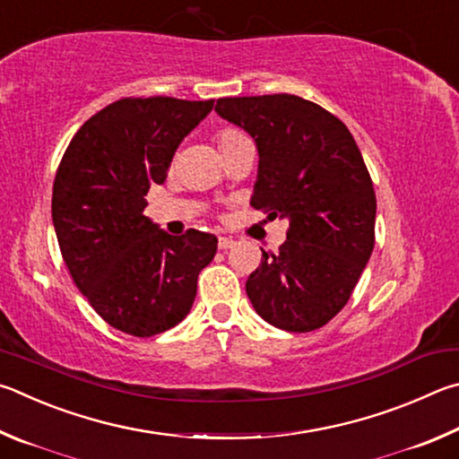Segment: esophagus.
<instances>
[{
  "label": "esophagus",
  "instance_id": "obj_1",
  "mask_svg": "<svg viewBox=\"0 0 459 459\" xmlns=\"http://www.w3.org/2000/svg\"><path fill=\"white\" fill-rule=\"evenodd\" d=\"M217 246H220V250H230V247L236 246V242L231 238H220V242H217Z\"/></svg>",
  "mask_w": 459,
  "mask_h": 459
}]
</instances>
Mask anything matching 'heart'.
<instances>
[{
    "label": "heart",
    "instance_id": "b5f03b06",
    "mask_svg": "<svg viewBox=\"0 0 459 459\" xmlns=\"http://www.w3.org/2000/svg\"><path fill=\"white\" fill-rule=\"evenodd\" d=\"M244 139H246V136L239 131H234V128H223V131H220L215 136L217 149H220V151L228 149V147H231V144H236V143L244 141Z\"/></svg>",
    "mask_w": 459,
    "mask_h": 459
}]
</instances>
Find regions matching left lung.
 I'll return each instance as SVG.
<instances>
[{
    "label": "left lung",
    "instance_id": "8db88e82",
    "mask_svg": "<svg viewBox=\"0 0 459 459\" xmlns=\"http://www.w3.org/2000/svg\"><path fill=\"white\" fill-rule=\"evenodd\" d=\"M215 112L258 149L250 204L290 223L278 254L262 252L247 299L272 326L316 331L349 302L375 246L377 199L363 155L339 118L300 96L220 99Z\"/></svg>",
    "mask_w": 459,
    "mask_h": 459
}]
</instances>
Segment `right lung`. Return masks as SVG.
Returning a JSON list of instances; mask_svg holds the SVG:
<instances>
[{"instance_id": "add662e5", "label": "right lung", "mask_w": 459, "mask_h": 459, "mask_svg": "<svg viewBox=\"0 0 459 459\" xmlns=\"http://www.w3.org/2000/svg\"><path fill=\"white\" fill-rule=\"evenodd\" d=\"M213 100L123 99L96 112L68 144L54 179L52 221L78 290L110 326L155 336L189 315L217 238H177L144 215L175 151Z\"/></svg>"}]
</instances>
